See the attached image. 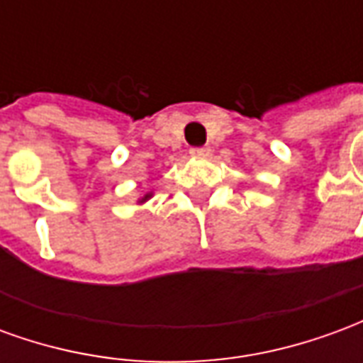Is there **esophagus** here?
<instances>
[{
    "label": "esophagus",
    "mask_w": 363,
    "mask_h": 363,
    "mask_svg": "<svg viewBox=\"0 0 363 363\" xmlns=\"http://www.w3.org/2000/svg\"><path fill=\"white\" fill-rule=\"evenodd\" d=\"M192 157H208L210 155V147H196V150H190Z\"/></svg>",
    "instance_id": "1"
}]
</instances>
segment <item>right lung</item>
Returning a JSON list of instances; mask_svg holds the SVG:
<instances>
[{"instance_id": "1", "label": "right lung", "mask_w": 363, "mask_h": 363, "mask_svg": "<svg viewBox=\"0 0 363 363\" xmlns=\"http://www.w3.org/2000/svg\"><path fill=\"white\" fill-rule=\"evenodd\" d=\"M150 198H151V192H147V194H145V196L140 198V204H143V202H147V200H150Z\"/></svg>"}]
</instances>
